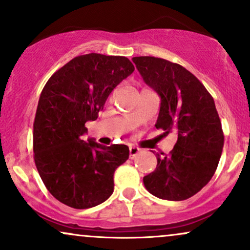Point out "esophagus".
Here are the masks:
<instances>
[{
	"mask_svg": "<svg viewBox=\"0 0 250 250\" xmlns=\"http://www.w3.org/2000/svg\"><path fill=\"white\" fill-rule=\"evenodd\" d=\"M129 153H130V159H134V157L140 153V148L135 147V146H130V147H129Z\"/></svg>",
	"mask_w": 250,
	"mask_h": 250,
	"instance_id": "34e87169",
	"label": "esophagus"
}]
</instances>
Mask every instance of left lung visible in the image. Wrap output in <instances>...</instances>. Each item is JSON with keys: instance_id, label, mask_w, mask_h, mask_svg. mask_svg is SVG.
<instances>
[{"instance_id": "left-lung-1", "label": "left lung", "mask_w": 250, "mask_h": 250, "mask_svg": "<svg viewBox=\"0 0 250 250\" xmlns=\"http://www.w3.org/2000/svg\"><path fill=\"white\" fill-rule=\"evenodd\" d=\"M133 62L161 99L155 127L177 135L169 155L156 154V169L143 177L145 187L159 199L187 200L210 181L222 154L225 136L214 99L177 63L153 56L133 57Z\"/></svg>"}]
</instances>
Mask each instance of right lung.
I'll list each match as a JSON object with an SVG mask.
<instances>
[{
	"label": "right lung",
	"instance_id": "obj_1",
	"mask_svg": "<svg viewBox=\"0 0 250 250\" xmlns=\"http://www.w3.org/2000/svg\"><path fill=\"white\" fill-rule=\"evenodd\" d=\"M135 70L125 56L85 54L54 73L34 121V160L49 193L75 209L101 205L114 191V173L129 157L125 145L83 141L109 94Z\"/></svg>",
	"mask_w": 250,
	"mask_h": 250
}]
</instances>
